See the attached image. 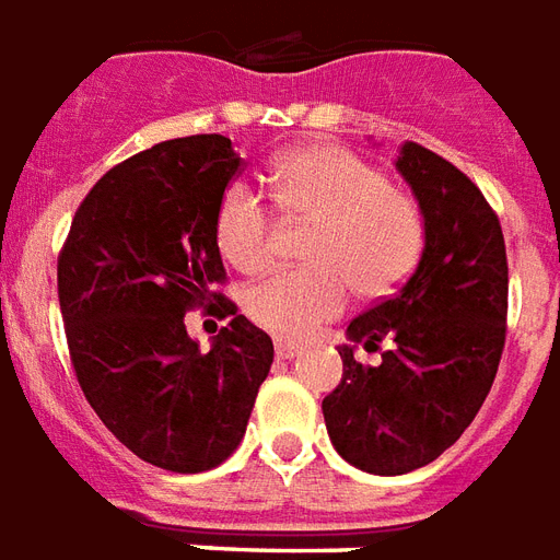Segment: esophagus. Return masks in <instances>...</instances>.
Wrapping results in <instances>:
<instances>
[{
  "mask_svg": "<svg viewBox=\"0 0 560 560\" xmlns=\"http://www.w3.org/2000/svg\"><path fill=\"white\" fill-rule=\"evenodd\" d=\"M275 354L280 358V361H295L298 354H301V346H298V342H289V340H277Z\"/></svg>",
  "mask_w": 560,
  "mask_h": 560,
  "instance_id": "34e87169",
  "label": "esophagus"
}]
</instances>
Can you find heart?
Returning a JSON list of instances; mask_svg holds the SVG:
<instances>
[{"label": "heart", "instance_id": "heart-1", "mask_svg": "<svg viewBox=\"0 0 560 560\" xmlns=\"http://www.w3.org/2000/svg\"><path fill=\"white\" fill-rule=\"evenodd\" d=\"M280 214L316 223L310 235V268L277 271L247 289L244 310L268 334L298 340L340 316L349 285L361 298L397 289L423 250V214L409 194L387 185L385 173L340 145L285 151L268 173ZM214 241L241 275L271 265L275 220L262 196L232 185L214 211Z\"/></svg>", "mask_w": 560, "mask_h": 560}]
</instances>
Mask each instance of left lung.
Masks as SVG:
<instances>
[{"label":"left lung","mask_w":560,"mask_h":560,"mask_svg":"<svg viewBox=\"0 0 560 560\" xmlns=\"http://www.w3.org/2000/svg\"><path fill=\"white\" fill-rule=\"evenodd\" d=\"M423 214V253L397 295L349 322L342 382L322 399L337 453L370 475H406L451 447L495 382L508 322V253L495 211L453 163L418 142L397 154ZM387 339L383 364L353 361Z\"/></svg>","instance_id":"8db88e82"}]
</instances>
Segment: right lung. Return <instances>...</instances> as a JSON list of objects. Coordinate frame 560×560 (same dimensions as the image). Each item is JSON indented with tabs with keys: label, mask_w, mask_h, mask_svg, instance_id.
I'll use <instances>...</instances> for the list:
<instances>
[{
	"label": "right lung",
	"mask_w": 560,
	"mask_h": 560,
	"mask_svg": "<svg viewBox=\"0 0 560 560\" xmlns=\"http://www.w3.org/2000/svg\"><path fill=\"white\" fill-rule=\"evenodd\" d=\"M238 170L230 137L158 142L89 190L59 256V307L89 406L128 451L178 475L238 447L275 361L271 337L232 301L208 352L185 325L226 277L214 211Z\"/></svg>",
	"instance_id": "add662e5"
}]
</instances>
